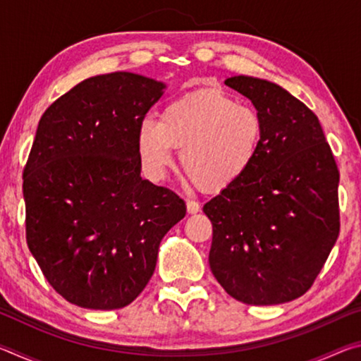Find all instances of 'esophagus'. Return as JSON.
<instances>
[{"mask_svg": "<svg viewBox=\"0 0 361 361\" xmlns=\"http://www.w3.org/2000/svg\"><path fill=\"white\" fill-rule=\"evenodd\" d=\"M186 207H188V213H191V215H195V213L200 212V204L197 200H188Z\"/></svg>", "mask_w": 361, "mask_h": 361, "instance_id": "obj_1", "label": "esophagus"}]
</instances>
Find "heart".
Here are the masks:
<instances>
[{"label":"heart","instance_id":"b5f03b06","mask_svg":"<svg viewBox=\"0 0 361 361\" xmlns=\"http://www.w3.org/2000/svg\"><path fill=\"white\" fill-rule=\"evenodd\" d=\"M266 140L259 111L240 105L223 90L202 89L170 102L161 119L145 118L138 126L137 152L143 172L159 181L173 162L200 188L223 191L255 167Z\"/></svg>","mask_w":361,"mask_h":361}]
</instances>
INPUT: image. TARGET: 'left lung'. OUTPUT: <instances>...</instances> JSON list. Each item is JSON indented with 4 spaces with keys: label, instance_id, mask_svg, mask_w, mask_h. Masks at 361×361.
I'll list each match as a JSON object with an SVG mask.
<instances>
[{
    "label": "left lung",
    "instance_id": "8db88e82",
    "mask_svg": "<svg viewBox=\"0 0 361 361\" xmlns=\"http://www.w3.org/2000/svg\"><path fill=\"white\" fill-rule=\"evenodd\" d=\"M252 100L266 140L247 176L204 205L209 262L228 295L252 305L288 302L319 276L339 235V170L319 118L271 81H224Z\"/></svg>",
    "mask_w": 361,
    "mask_h": 361
}]
</instances>
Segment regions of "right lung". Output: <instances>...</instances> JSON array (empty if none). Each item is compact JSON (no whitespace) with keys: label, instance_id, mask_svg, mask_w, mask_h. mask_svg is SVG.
Segmentation results:
<instances>
[{"label":"right lung","instance_id":"1","mask_svg":"<svg viewBox=\"0 0 361 361\" xmlns=\"http://www.w3.org/2000/svg\"><path fill=\"white\" fill-rule=\"evenodd\" d=\"M166 84L129 71L84 79L49 106L23 169L27 243L79 307L129 305L185 218L173 191L140 176L137 132Z\"/></svg>","mask_w":361,"mask_h":361}]
</instances>
